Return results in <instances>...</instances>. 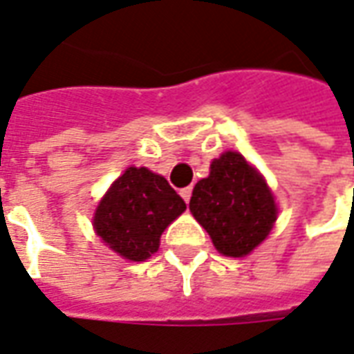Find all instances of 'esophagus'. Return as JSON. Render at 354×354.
<instances>
[{
	"instance_id": "1",
	"label": "esophagus",
	"mask_w": 354,
	"mask_h": 354,
	"mask_svg": "<svg viewBox=\"0 0 354 354\" xmlns=\"http://www.w3.org/2000/svg\"><path fill=\"white\" fill-rule=\"evenodd\" d=\"M181 196H183V200H185V202L189 204L190 196H192V187H187V189H183L181 190Z\"/></svg>"
}]
</instances>
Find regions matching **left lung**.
<instances>
[{
    "label": "left lung",
    "instance_id": "1",
    "mask_svg": "<svg viewBox=\"0 0 354 354\" xmlns=\"http://www.w3.org/2000/svg\"><path fill=\"white\" fill-rule=\"evenodd\" d=\"M190 213L227 257H245L277 221L278 207L263 175L238 152H225L209 165V175L192 190Z\"/></svg>",
    "mask_w": 354,
    "mask_h": 354
}]
</instances>
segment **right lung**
I'll return each mask as SVG.
<instances>
[{"label": "right lung", "instance_id": "obj_1", "mask_svg": "<svg viewBox=\"0 0 354 354\" xmlns=\"http://www.w3.org/2000/svg\"><path fill=\"white\" fill-rule=\"evenodd\" d=\"M187 204L162 175L127 167L95 209L93 229L110 250L129 261H145L160 248V236Z\"/></svg>", "mask_w": 354, "mask_h": 354}]
</instances>
